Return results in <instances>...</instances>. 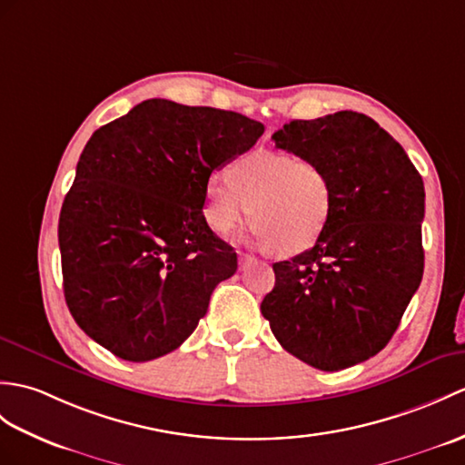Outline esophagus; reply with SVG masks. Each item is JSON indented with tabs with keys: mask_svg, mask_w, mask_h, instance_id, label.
Returning a JSON list of instances; mask_svg holds the SVG:
<instances>
[{
	"mask_svg": "<svg viewBox=\"0 0 465 465\" xmlns=\"http://www.w3.org/2000/svg\"><path fill=\"white\" fill-rule=\"evenodd\" d=\"M253 262V257L252 255H247V253H240V269H245L247 265H250Z\"/></svg>",
	"mask_w": 465,
	"mask_h": 465,
	"instance_id": "esophagus-1",
	"label": "esophagus"
}]
</instances>
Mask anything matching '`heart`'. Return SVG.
<instances>
[{"label":"heart","mask_w":465,"mask_h":465,"mask_svg":"<svg viewBox=\"0 0 465 465\" xmlns=\"http://www.w3.org/2000/svg\"><path fill=\"white\" fill-rule=\"evenodd\" d=\"M332 208V180L319 162L253 150L232 162L225 182L210 180L203 215L215 232L230 235L250 213L259 242L273 253L297 255L321 240Z\"/></svg>","instance_id":"heart-1"}]
</instances>
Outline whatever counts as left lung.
<instances>
[{"instance_id": "1", "label": "left lung", "mask_w": 465, "mask_h": 465, "mask_svg": "<svg viewBox=\"0 0 465 465\" xmlns=\"http://www.w3.org/2000/svg\"><path fill=\"white\" fill-rule=\"evenodd\" d=\"M272 138L329 172L334 208L311 250L273 263L275 287L262 315L299 361L329 372L349 369L386 347L422 282V176L361 113L291 121Z\"/></svg>"}]
</instances>
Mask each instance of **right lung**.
<instances>
[{
  "label": "right lung",
  "instance_id": "add662e5",
  "mask_svg": "<svg viewBox=\"0 0 465 465\" xmlns=\"http://www.w3.org/2000/svg\"><path fill=\"white\" fill-rule=\"evenodd\" d=\"M263 124L150 99L94 131L59 215L64 301L77 325L131 362L178 349L237 269L203 218L213 170Z\"/></svg>",
  "mask_w": 465,
  "mask_h": 465
}]
</instances>
